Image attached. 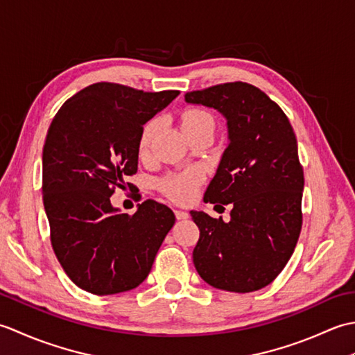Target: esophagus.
<instances>
[{"instance_id":"esophagus-1","label":"esophagus","mask_w":355,"mask_h":355,"mask_svg":"<svg viewBox=\"0 0 355 355\" xmlns=\"http://www.w3.org/2000/svg\"><path fill=\"white\" fill-rule=\"evenodd\" d=\"M175 216L177 220H187V218H189V214L184 212V210H175Z\"/></svg>"}]
</instances>
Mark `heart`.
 I'll use <instances>...</instances> for the list:
<instances>
[{
  "label": "heart",
  "mask_w": 355,
  "mask_h": 355,
  "mask_svg": "<svg viewBox=\"0 0 355 355\" xmlns=\"http://www.w3.org/2000/svg\"><path fill=\"white\" fill-rule=\"evenodd\" d=\"M214 126V119L207 111L201 108H187L182 112V128L184 134H191L201 128ZM157 130V122L150 120L145 125L140 135V150H146L153 141V137ZM201 182V175L198 171H186L178 175H171L162 183V189L166 195L173 201L178 202H187L191 201L195 193H197L198 184Z\"/></svg>",
  "instance_id": "heart-1"
}]
</instances>
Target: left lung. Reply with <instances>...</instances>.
Here are the masks:
<instances>
[{"instance_id": "1", "label": "left lung", "mask_w": 355, "mask_h": 355, "mask_svg": "<svg viewBox=\"0 0 355 355\" xmlns=\"http://www.w3.org/2000/svg\"><path fill=\"white\" fill-rule=\"evenodd\" d=\"M184 99L220 111L229 132L202 200L230 205V221L191 210L200 229L195 268L215 288L261 290L284 270L302 229L304 169L293 126L276 102L245 82L191 92Z\"/></svg>"}]
</instances>
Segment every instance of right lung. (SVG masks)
Masks as SVG:
<instances>
[{
    "mask_svg": "<svg viewBox=\"0 0 355 355\" xmlns=\"http://www.w3.org/2000/svg\"><path fill=\"white\" fill-rule=\"evenodd\" d=\"M180 94L146 93L97 82L67 101L49 128L42 150V201L51 247L79 288L97 296L139 286L175 223L154 200L134 215L110 197L137 172L143 125Z\"/></svg>",
    "mask_w": 355,
    "mask_h": 355,
    "instance_id": "right-lung-1",
    "label": "right lung"
}]
</instances>
